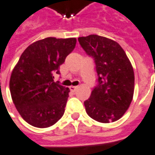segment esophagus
<instances>
[{
	"instance_id": "34e87169",
	"label": "esophagus",
	"mask_w": 155,
	"mask_h": 155,
	"mask_svg": "<svg viewBox=\"0 0 155 155\" xmlns=\"http://www.w3.org/2000/svg\"><path fill=\"white\" fill-rule=\"evenodd\" d=\"M78 88V86H71V87H70V89H71V91L75 92Z\"/></svg>"
}]
</instances>
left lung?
Instances as JSON below:
<instances>
[{"label":"left lung","mask_w":155,"mask_h":155,"mask_svg":"<svg viewBox=\"0 0 155 155\" xmlns=\"http://www.w3.org/2000/svg\"><path fill=\"white\" fill-rule=\"evenodd\" d=\"M80 45L94 62L98 85L85 110L94 120L109 123L119 120L129 108L134 93V71L124 50L119 44L96 35L78 38Z\"/></svg>","instance_id":"obj_1"}]
</instances>
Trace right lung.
Instances as JSON below:
<instances>
[{
  "instance_id": "obj_1",
  "label": "right lung",
  "mask_w": 155,
  "mask_h": 155,
  "mask_svg": "<svg viewBox=\"0 0 155 155\" xmlns=\"http://www.w3.org/2000/svg\"><path fill=\"white\" fill-rule=\"evenodd\" d=\"M77 39L49 37L28 46L11 75L10 92L23 120L39 128L56 123L65 112L69 88L54 82L60 66L74 50Z\"/></svg>"
}]
</instances>
